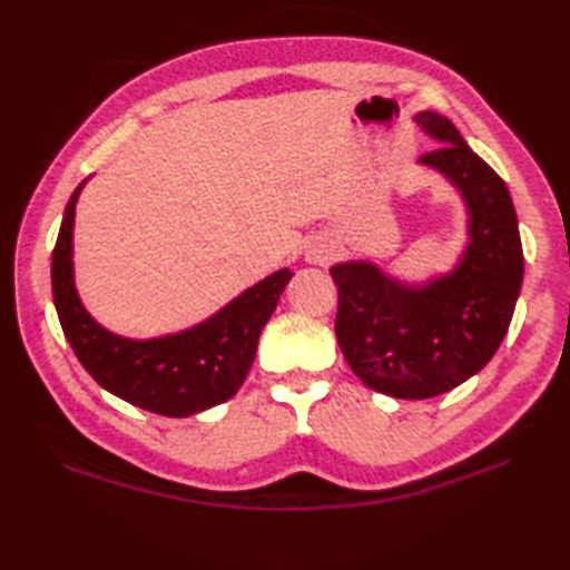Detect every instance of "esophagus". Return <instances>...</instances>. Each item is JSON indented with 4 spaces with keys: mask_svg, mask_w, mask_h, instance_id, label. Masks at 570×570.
Returning a JSON list of instances; mask_svg holds the SVG:
<instances>
[{
    "mask_svg": "<svg viewBox=\"0 0 570 570\" xmlns=\"http://www.w3.org/2000/svg\"><path fill=\"white\" fill-rule=\"evenodd\" d=\"M335 259V249L328 242H313L306 249V262L308 264H331Z\"/></svg>",
    "mask_w": 570,
    "mask_h": 570,
    "instance_id": "34e87169",
    "label": "esophagus"
}]
</instances>
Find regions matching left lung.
I'll list each match as a JSON object with an SVG mask.
<instances>
[{"label":"left lung","mask_w":570,"mask_h":570,"mask_svg":"<svg viewBox=\"0 0 570 570\" xmlns=\"http://www.w3.org/2000/svg\"><path fill=\"white\" fill-rule=\"evenodd\" d=\"M435 147L419 166L441 174L463 200L465 247L448 272L423 282L370 259L331 266L335 335L350 370L394 399H431L488 365L504 341L524 278L514 203L504 180L468 147L451 119L414 117Z\"/></svg>","instance_id":"obj_1"}]
</instances>
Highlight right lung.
<instances>
[{"label": "right lung", "mask_w": 570, "mask_h": 570, "mask_svg": "<svg viewBox=\"0 0 570 570\" xmlns=\"http://www.w3.org/2000/svg\"><path fill=\"white\" fill-rule=\"evenodd\" d=\"M88 180L72 190L51 257L56 313L80 365L102 390L161 416L186 419L233 399L257 355L262 328L294 272L284 266L178 333L156 337L112 333L82 306L72 269L76 205Z\"/></svg>", "instance_id": "right-lung-1"}]
</instances>
